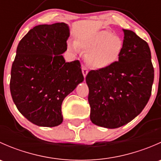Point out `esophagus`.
Wrapping results in <instances>:
<instances>
[{
    "label": "esophagus",
    "instance_id": "obj_1",
    "mask_svg": "<svg viewBox=\"0 0 161 161\" xmlns=\"http://www.w3.org/2000/svg\"><path fill=\"white\" fill-rule=\"evenodd\" d=\"M82 74H83L84 78H86V75L88 74V69H87V68L86 67L85 65L82 66Z\"/></svg>",
    "mask_w": 161,
    "mask_h": 161
}]
</instances>
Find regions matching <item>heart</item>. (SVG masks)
Instances as JSON below:
<instances>
[{
  "label": "heart",
  "mask_w": 161,
  "mask_h": 161,
  "mask_svg": "<svg viewBox=\"0 0 161 161\" xmlns=\"http://www.w3.org/2000/svg\"><path fill=\"white\" fill-rule=\"evenodd\" d=\"M75 45L87 52V64L96 70L106 69L114 64L123 50L121 39L108 30L97 31L78 39ZM68 47L70 51H76L75 45L69 43Z\"/></svg>",
  "instance_id": "1"
}]
</instances>
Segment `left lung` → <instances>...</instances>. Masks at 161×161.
Segmentation results:
<instances>
[{"label":"left lung","instance_id":"obj_1","mask_svg":"<svg viewBox=\"0 0 161 161\" xmlns=\"http://www.w3.org/2000/svg\"><path fill=\"white\" fill-rule=\"evenodd\" d=\"M123 32L118 61L106 69L90 71L86 77L91 121L107 129L121 127L138 116L150 100L153 83L148 43L133 31Z\"/></svg>","mask_w":161,"mask_h":161}]
</instances>
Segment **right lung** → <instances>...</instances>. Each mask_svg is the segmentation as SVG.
I'll use <instances>...</instances> for the list:
<instances>
[{
    "label": "right lung",
    "instance_id": "obj_1",
    "mask_svg": "<svg viewBox=\"0 0 161 161\" xmlns=\"http://www.w3.org/2000/svg\"><path fill=\"white\" fill-rule=\"evenodd\" d=\"M70 36L64 22L36 25L20 40L11 71V97L30 122L54 127L63 121L64 99L83 82L79 61L65 62Z\"/></svg>",
    "mask_w": 161,
    "mask_h": 161
}]
</instances>
